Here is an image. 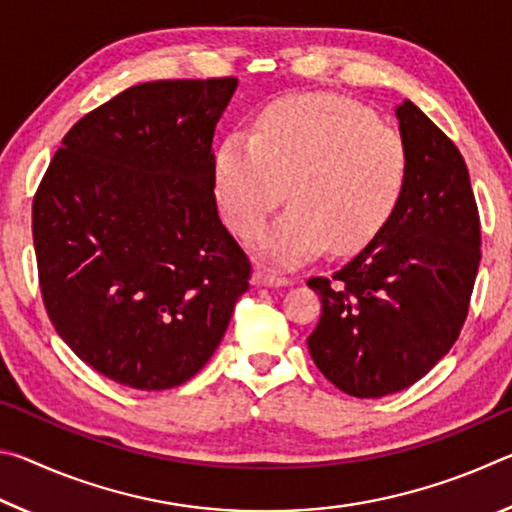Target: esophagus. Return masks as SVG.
<instances>
[{
    "label": "esophagus",
    "instance_id": "obj_1",
    "mask_svg": "<svg viewBox=\"0 0 512 512\" xmlns=\"http://www.w3.org/2000/svg\"><path fill=\"white\" fill-rule=\"evenodd\" d=\"M253 284L255 287H284V284H289V280L287 277L268 271V268H257L253 273Z\"/></svg>",
    "mask_w": 512,
    "mask_h": 512
}]
</instances>
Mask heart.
<instances>
[{
    "label": "heart",
    "instance_id": "heart-1",
    "mask_svg": "<svg viewBox=\"0 0 512 512\" xmlns=\"http://www.w3.org/2000/svg\"><path fill=\"white\" fill-rule=\"evenodd\" d=\"M409 153L402 135L368 108L327 94L266 106L255 137L232 133L214 164L216 201L239 237H253L284 198L293 203L255 248L277 266H298L329 246L357 253L400 203Z\"/></svg>",
    "mask_w": 512,
    "mask_h": 512
}]
</instances>
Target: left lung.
<instances>
[{"mask_svg": "<svg viewBox=\"0 0 512 512\" xmlns=\"http://www.w3.org/2000/svg\"><path fill=\"white\" fill-rule=\"evenodd\" d=\"M409 153L400 203L379 235L332 277H311L323 314L309 354L352 397L404 391L461 334L479 273L481 223L454 142L404 99L395 108Z\"/></svg>", "mask_w": 512, "mask_h": 512, "instance_id": "obj_1", "label": "left lung"}]
</instances>
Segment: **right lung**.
Here are the masks:
<instances>
[{
  "mask_svg": "<svg viewBox=\"0 0 512 512\" xmlns=\"http://www.w3.org/2000/svg\"><path fill=\"white\" fill-rule=\"evenodd\" d=\"M237 85H133L76 121L33 198L51 323L121 386L185 384L250 287L214 198L212 137Z\"/></svg>",
  "mask_w": 512,
  "mask_h": 512,
  "instance_id": "add662e5",
  "label": "right lung"
}]
</instances>
